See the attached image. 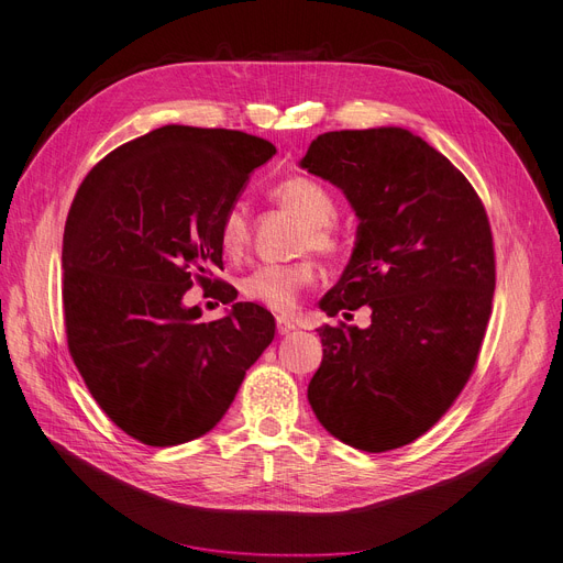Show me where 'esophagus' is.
I'll return each instance as SVG.
<instances>
[{"instance_id": "34e87169", "label": "esophagus", "mask_w": 563, "mask_h": 563, "mask_svg": "<svg viewBox=\"0 0 563 563\" xmlns=\"http://www.w3.org/2000/svg\"><path fill=\"white\" fill-rule=\"evenodd\" d=\"M276 329H278V333H280V335H287V333L295 331L297 327H295V322L289 320V317H285V314H278V317H276Z\"/></svg>"}]
</instances>
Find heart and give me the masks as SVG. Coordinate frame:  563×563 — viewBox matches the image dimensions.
<instances>
[{"instance_id":"b5f03b06","label":"heart","mask_w":563,"mask_h":563,"mask_svg":"<svg viewBox=\"0 0 563 563\" xmlns=\"http://www.w3.org/2000/svg\"><path fill=\"white\" fill-rule=\"evenodd\" d=\"M278 207L297 213L306 221L299 239V251H314L322 257H338L342 253V236L335 228L338 202L327 186L310 177H287L268 190ZM218 241L228 257H241L251 246V213L243 202H232L221 216ZM314 262L297 260L289 264H260L239 283L243 299L260 303L274 312H289L297 306L301 289L314 280Z\"/></svg>"}]
</instances>
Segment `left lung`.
Listing matches in <instances>:
<instances>
[{
  "mask_svg": "<svg viewBox=\"0 0 563 563\" xmlns=\"http://www.w3.org/2000/svg\"><path fill=\"white\" fill-rule=\"evenodd\" d=\"M301 165L345 192L361 221L320 306L331 317L373 310L368 329H317L310 407L340 442L400 449L444 417L476 368L497 280L490 221L467 177L405 129L324 133Z\"/></svg>",
  "mask_w": 563,
  "mask_h": 563,
  "instance_id": "obj_1",
  "label": "left lung"
}]
</instances>
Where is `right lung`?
<instances>
[{"label": "right lung", "instance_id": "obj_1", "mask_svg": "<svg viewBox=\"0 0 563 563\" xmlns=\"http://www.w3.org/2000/svg\"><path fill=\"white\" fill-rule=\"evenodd\" d=\"M276 146L230 129L163 126L96 163L66 216L68 352L108 419L146 446L207 434L274 340L272 312L234 303L200 322V285L232 303L218 225Z\"/></svg>", "mask_w": 563, "mask_h": 563}]
</instances>
